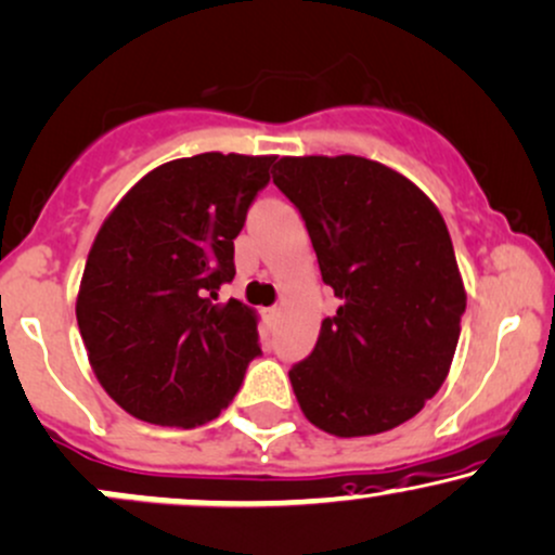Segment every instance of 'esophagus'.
<instances>
[{"label": "esophagus", "instance_id": "obj_1", "mask_svg": "<svg viewBox=\"0 0 555 555\" xmlns=\"http://www.w3.org/2000/svg\"><path fill=\"white\" fill-rule=\"evenodd\" d=\"M267 314H270V319H278L280 317V306H272V309L267 311Z\"/></svg>", "mask_w": 555, "mask_h": 555}]
</instances>
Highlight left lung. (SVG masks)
<instances>
[{"label":"left lung","mask_w":555,"mask_h":555,"mask_svg":"<svg viewBox=\"0 0 555 555\" xmlns=\"http://www.w3.org/2000/svg\"><path fill=\"white\" fill-rule=\"evenodd\" d=\"M272 181L340 298L288 371L298 405L332 436L389 431L439 392L457 350L467 296L444 218L413 181L358 155L280 158Z\"/></svg>","instance_id":"left-lung-1"}]
</instances>
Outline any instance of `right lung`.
I'll return each mask as SVG.
<instances>
[{"mask_svg":"<svg viewBox=\"0 0 555 555\" xmlns=\"http://www.w3.org/2000/svg\"><path fill=\"white\" fill-rule=\"evenodd\" d=\"M272 155L202 153L124 194L85 262L77 327L98 382L134 418L194 428L218 418L262 356L257 314L220 285L233 238L270 181Z\"/></svg>","mask_w":555,"mask_h":555,"instance_id":"add662e5","label":"right lung"}]
</instances>
